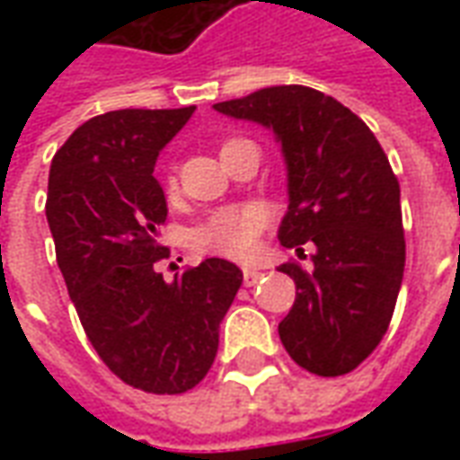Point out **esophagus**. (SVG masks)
<instances>
[{
    "instance_id": "34e87169",
    "label": "esophagus",
    "mask_w": 460,
    "mask_h": 460,
    "mask_svg": "<svg viewBox=\"0 0 460 460\" xmlns=\"http://www.w3.org/2000/svg\"><path fill=\"white\" fill-rule=\"evenodd\" d=\"M261 276H263L261 270H256V269H243V283H246L249 288H251V286H256V283H259Z\"/></svg>"
}]
</instances>
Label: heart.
I'll return each instance as SVG.
<instances>
[{"label":"heart","mask_w":460,"mask_h":460,"mask_svg":"<svg viewBox=\"0 0 460 460\" xmlns=\"http://www.w3.org/2000/svg\"><path fill=\"white\" fill-rule=\"evenodd\" d=\"M229 145V142H226ZM224 145V147H226ZM170 190L174 187V180L170 177ZM266 226V211L253 204L243 207H226L211 214L191 231V249L201 253H214L224 259L243 261L259 246L261 231Z\"/></svg>","instance_id":"heart-1"}]
</instances>
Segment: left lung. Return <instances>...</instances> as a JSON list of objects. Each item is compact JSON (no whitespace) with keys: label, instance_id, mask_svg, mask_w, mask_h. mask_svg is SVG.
Returning a JSON list of instances; mask_svg holds the SVG:
<instances>
[{"label":"left lung","instance_id":"left-lung-1","mask_svg":"<svg viewBox=\"0 0 460 460\" xmlns=\"http://www.w3.org/2000/svg\"><path fill=\"white\" fill-rule=\"evenodd\" d=\"M214 111L273 132L286 162V249L315 246L313 266L283 263L296 303L279 335L303 369L352 372L385 338L404 276L399 181L382 145L349 108L305 85H273Z\"/></svg>","mask_w":460,"mask_h":460}]
</instances>
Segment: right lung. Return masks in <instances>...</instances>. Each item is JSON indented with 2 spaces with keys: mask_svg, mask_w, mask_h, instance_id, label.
<instances>
[{
  "mask_svg": "<svg viewBox=\"0 0 460 460\" xmlns=\"http://www.w3.org/2000/svg\"><path fill=\"white\" fill-rule=\"evenodd\" d=\"M197 108L95 115L56 152L46 219L85 335L108 369L150 394H181L207 376L219 325L243 273L204 259L167 283L157 229L167 199L155 180L164 145Z\"/></svg>",
  "mask_w": 460,
  "mask_h": 460,
  "instance_id": "obj_1",
  "label": "right lung"
}]
</instances>
